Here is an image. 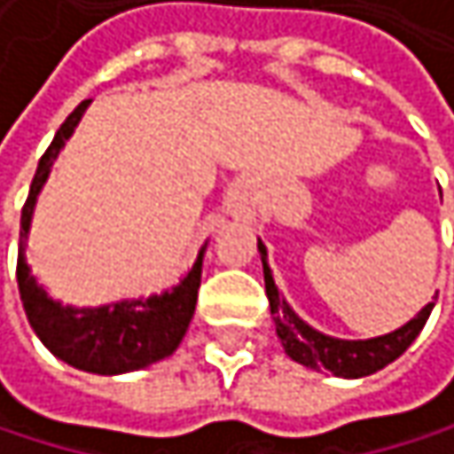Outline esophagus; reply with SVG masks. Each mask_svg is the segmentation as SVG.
<instances>
[{
	"label": "esophagus",
	"mask_w": 454,
	"mask_h": 454,
	"mask_svg": "<svg viewBox=\"0 0 454 454\" xmlns=\"http://www.w3.org/2000/svg\"><path fill=\"white\" fill-rule=\"evenodd\" d=\"M228 210H231L233 215H241V213L247 210V197H244L241 192H233L231 200H228Z\"/></svg>",
	"instance_id": "esophagus-1"
}]
</instances>
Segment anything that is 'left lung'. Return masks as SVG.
<instances>
[{
	"instance_id": "obj_1",
	"label": "left lung",
	"mask_w": 454,
	"mask_h": 454,
	"mask_svg": "<svg viewBox=\"0 0 454 454\" xmlns=\"http://www.w3.org/2000/svg\"><path fill=\"white\" fill-rule=\"evenodd\" d=\"M257 247L265 254V247L262 244H257ZM262 273H265V294L270 302L276 333H278L286 355L300 365H308L316 371H328V373L344 376V379L371 376V373L381 371L384 365H389L392 360H397L415 341V336L426 325V320L431 316V308H434V302H428L403 328H397L387 336H379V339H365V341L331 339L316 328H310L305 320H300L297 313L286 305V300L278 297V289L273 284V276H270V268L265 265V260H262Z\"/></svg>"
}]
</instances>
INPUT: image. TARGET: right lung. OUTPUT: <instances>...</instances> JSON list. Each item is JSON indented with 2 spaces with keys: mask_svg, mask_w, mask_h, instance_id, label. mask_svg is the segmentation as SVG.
I'll return each mask as SVG.
<instances>
[{
  "mask_svg": "<svg viewBox=\"0 0 454 454\" xmlns=\"http://www.w3.org/2000/svg\"><path fill=\"white\" fill-rule=\"evenodd\" d=\"M89 107V99L81 102L59 126L51 144L39 160L36 176L31 181L28 200L23 205L20 215V244H18V289L23 300V310L28 316L31 328L44 341V347L65 360L73 368L115 376L126 371L146 368L168 355L176 352L181 344L189 320L197 308L200 281H202V254L197 257L192 273L173 289L160 297L134 300V302H118L110 308H94V310H75L62 308L59 302L49 300L46 292L31 276V268L26 265V236L31 226L36 194L42 192L49 168L62 149V144L78 126L83 110Z\"/></svg>",
  "mask_w": 454,
  "mask_h": 454,
  "instance_id": "1",
  "label": "right lung"
}]
</instances>
